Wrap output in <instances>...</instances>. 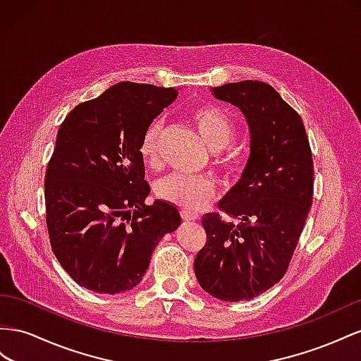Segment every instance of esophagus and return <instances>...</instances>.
I'll return each instance as SVG.
<instances>
[{"label": "esophagus", "instance_id": "obj_1", "mask_svg": "<svg viewBox=\"0 0 361 361\" xmlns=\"http://www.w3.org/2000/svg\"><path fill=\"white\" fill-rule=\"evenodd\" d=\"M181 218H183L184 221H197V219H198V214H197V213H190V212L183 210V212H181Z\"/></svg>", "mask_w": 361, "mask_h": 361}]
</instances>
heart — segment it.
Wrapping results in <instances>:
<instances>
[{
  "label": "heart",
  "mask_w": 361,
  "mask_h": 361,
  "mask_svg": "<svg viewBox=\"0 0 361 361\" xmlns=\"http://www.w3.org/2000/svg\"><path fill=\"white\" fill-rule=\"evenodd\" d=\"M190 121L200 136L212 151L218 154V164L225 171L235 168V156L231 152L224 154V148L233 140L235 127L231 116L219 106L201 104L190 110ZM161 133V122L152 121L143 131L139 142V156L148 166L159 163V139ZM159 198L169 204L177 205L181 210L190 213L198 212L207 205L214 197V183L207 177H184V175H171L161 180L156 189Z\"/></svg>",
  "instance_id": "obj_1"
}]
</instances>
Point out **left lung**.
I'll use <instances>...</instances> for the list:
<instances>
[{"mask_svg": "<svg viewBox=\"0 0 361 361\" xmlns=\"http://www.w3.org/2000/svg\"><path fill=\"white\" fill-rule=\"evenodd\" d=\"M248 121L251 154L240 181L202 218L207 240L195 257L202 289L222 301L252 300L284 276L313 202V156L304 122L267 83L212 89Z\"/></svg>", "mask_w": 361, "mask_h": 361, "instance_id": "obj_1", "label": "left lung"}]
</instances>
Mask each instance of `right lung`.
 Wrapping results in <instances>:
<instances>
[{"label": "right lung", "instance_id": "1", "mask_svg": "<svg viewBox=\"0 0 361 361\" xmlns=\"http://www.w3.org/2000/svg\"><path fill=\"white\" fill-rule=\"evenodd\" d=\"M178 90L122 81L69 111L45 172L51 250L81 287L127 292L151 254L181 224L173 205L145 204L149 184L139 156L143 131Z\"/></svg>", "mask_w": 361, "mask_h": 361}]
</instances>
